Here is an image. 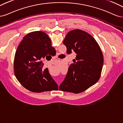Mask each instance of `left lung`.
I'll return each instance as SVG.
<instances>
[{
	"label": "left lung",
	"mask_w": 123,
	"mask_h": 123,
	"mask_svg": "<svg viewBox=\"0 0 123 123\" xmlns=\"http://www.w3.org/2000/svg\"><path fill=\"white\" fill-rule=\"evenodd\" d=\"M66 53L76 54L74 63L69 66L59 90L79 93L88 89L100 78L103 56L98 43L92 36L80 30L67 33L63 42Z\"/></svg>",
	"instance_id": "8db88e82"
}]
</instances>
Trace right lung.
Wrapping results in <instances>:
<instances>
[{"instance_id":"1","label":"right lung","mask_w":123,"mask_h":123,"mask_svg":"<svg viewBox=\"0 0 123 123\" xmlns=\"http://www.w3.org/2000/svg\"><path fill=\"white\" fill-rule=\"evenodd\" d=\"M55 55L56 50L44 32L35 31L25 36L14 58V73L18 81L26 89L34 92L50 91L51 87L58 89L48 68L43 67V59Z\"/></svg>"}]
</instances>
